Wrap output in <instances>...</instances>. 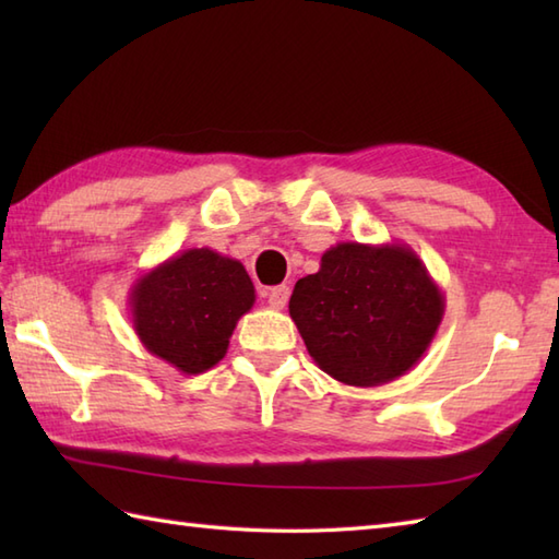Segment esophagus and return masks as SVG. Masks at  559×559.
Masks as SVG:
<instances>
[{
    "label": "esophagus",
    "instance_id": "obj_1",
    "mask_svg": "<svg viewBox=\"0 0 559 559\" xmlns=\"http://www.w3.org/2000/svg\"><path fill=\"white\" fill-rule=\"evenodd\" d=\"M266 298H269V305L273 307V310H283V307L288 305V298H290V288H288V286H276V288H269V290H266Z\"/></svg>",
    "mask_w": 559,
    "mask_h": 559
}]
</instances>
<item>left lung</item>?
Masks as SVG:
<instances>
[{"instance_id": "left-lung-1", "label": "left lung", "mask_w": 559, "mask_h": 559, "mask_svg": "<svg viewBox=\"0 0 559 559\" xmlns=\"http://www.w3.org/2000/svg\"><path fill=\"white\" fill-rule=\"evenodd\" d=\"M288 310L319 370L367 389L418 365L442 324L444 293L408 245L338 242L295 283Z\"/></svg>"}]
</instances>
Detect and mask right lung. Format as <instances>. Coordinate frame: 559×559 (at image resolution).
Returning a JSON list of instances; mask_svg holds the SVG:
<instances>
[{"label": "right lung", "mask_w": 559, "mask_h": 559, "mask_svg": "<svg viewBox=\"0 0 559 559\" xmlns=\"http://www.w3.org/2000/svg\"><path fill=\"white\" fill-rule=\"evenodd\" d=\"M254 300V283L240 261L194 247L141 273L129 290V312L151 355L182 374H201L225 358Z\"/></svg>", "instance_id": "add662e5"}]
</instances>
